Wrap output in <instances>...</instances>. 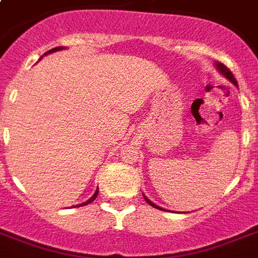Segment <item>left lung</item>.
<instances>
[{"mask_svg":"<svg viewBox=\"0 0 258 258\" xmlns=\"http://www.w3.org/2000/svg\"><path fill=\"white\" fill-rule=\"evenodd\" d=\"M216 67H217V70L220 71L221 74L224 75L225 78L228 79L229 82H232L233 84H234V86H237L236 78L233 76V74H232V72H230V71H229V68H226V67H225L224 64H222V62H218V61L216 62ZM237 87H238V86H237ZM145 200H146V202H147V204H150V205H151V206H154V208L159 209V210H163V209H162V208H159V206H157V205H155V204H153V202H151V201H150L149 198H146V196H145Z\"/></svg>","mask_w":258,"mask_h":258,"instance_id":"obj_1","label":"left lung"}]
</instances>
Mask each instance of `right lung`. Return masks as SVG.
<instances>
[{
    "label": "right lung",
    "mask_w": 258,
    "mask_h": 258,
    "mask_svg": "<svg viewBox=\"0 0 258 258\" xmlns=\"http://www.w3.org/2000/svg\"><path fill=\"white\" fill-rule=\"evenodd\" d=\"M61 49H64V48H62V46H56V48H53V49L48 50V52H46L45 54H48V53H52V52H57V50H61ZM97 192H99V187H97V190H96V191H95V194H93V196L91 197V198H89V200L87 201V202H84V204H80V205H78V206H84V205H88V204H91V202H92V201H95V198H96V197H97Z\"/></svg>",
    "instance_id": "obj_1"
}]
</instances>
